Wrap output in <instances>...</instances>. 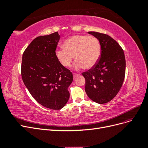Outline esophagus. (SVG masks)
Here are the masks:
<instances>
[{
    "mask_svg": "<svg viewBox=\"0 0 148 148\" xmlns=\"http://www.w3.org/2000/svg\"><path fill=\"white\" fill-rule=\"evenodd\" d=\"M73 78H75L77 77H78V76H79V74H77V73H73Z\"/></svg>",
    "mask_w": 148,
    "mask_h": 148,
    "instance_id": "1",
    "label": "esophagus"
}]
</instances>
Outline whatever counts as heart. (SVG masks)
I'll use <instances>...</instances> for the list:
<instances>
[{
	"mask_svg": "<svg viewBox=\"0 0 148 148\" xmlns=\"http://www.w3.org/2000/svg\"><path fill=\"white\" fill-rule=\"evenodd\" d=\"M64 49H57L56 56L64 67H69L75 60L74 68L84 67L91 69L95 66L101 54L100 42L96 37L88 35H73L67 38L63 44Z\"/></svg>",
	"mask_w": 148,
	"mask_h": 148,
	"instance_id": "heart-1",
	"label": "heart"
}]
</instances>
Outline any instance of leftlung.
I'll list each match as a JSON object with an SVG mask.
<instances>
[{"label":"left lung","mask_w":148,"mask_h":148,"mask_svg":"<svg viewBox=\"0 0 148 148\" xmlns=\"http://www.w3.org/2000/svg\"><path fill=\"white\" fill-rule=\"evenodd\" d=\"M88 33L99 40L101 50L96 65L82 73L85 91L94 102L105 104L114 99L123 84L126 67L124 52L109 35L95 31Z\"/></svg>","instance_id":"8db88e82"}]
</instances>
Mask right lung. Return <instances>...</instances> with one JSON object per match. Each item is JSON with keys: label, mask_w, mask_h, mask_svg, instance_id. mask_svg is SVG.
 <instances>
[{"label": "right lung", "mask_w": 148, "mask_h": 148, "mask_svg": "<svg viewBox=\"0 0 148 148\" xmlns=\"http://www.w3.org/2000/svg\"><path fill=\"white\" fill-rule=\"evenodd\" d=\"M59 39L58 32L35 38L24 51L21 66L22 79L31 96L53 110H60L68 102L73 78L56 56Z\"/></svg>", "instance_id": "1"}]
</instances>
